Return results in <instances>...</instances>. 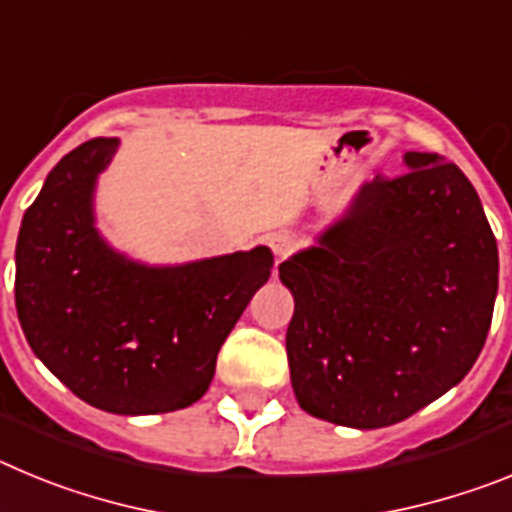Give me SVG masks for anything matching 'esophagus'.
Returning a JSON list of instances; mask_svg holds the SVG:
<instances>
[{"label": "esophagus", "instance_id": "esophagus-1", "mask_svg": "<svg viewBox=\"0 0 512 512\" xmlns=\"http://www.w3.org/2000/svg\"><path fill=\"white\" fill-rule=\"evenodd\" d=\"M269 246L277 259H287V256H292V253H295L297 238L292 233H274V235H269Z\"/></svg>", "mask_w": 512, "mask_h": 512}]
</instances>
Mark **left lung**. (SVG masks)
I'll list each match as a JSON object with an SVG mask.
<instances>
[{
	"instance_id": "1",
	"label": "left lung",
	"mask_w": 512,
	"mask_h": 512,
	"mask_svg": "<svg viewBox=\"0 0 512 512\" xmlns=\"http://www.w3.org/2000/svg\"><path fill=\"white\" fill-rule=\"evenodd\" d=\"M364 184L343 220L279 264L295 297L300 408L348 428L400 423L467 377L497 295V243L464 171L436 153Z\"/></svg>"
}]
</instances>
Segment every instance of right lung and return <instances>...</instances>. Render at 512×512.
<instances>
[{
  "label": "right lung",
  "mask_w": 512,
  "mask_h": 512,
  "mask_svg": "<svg viewBox=\"0 0 512 512\" xmlns=\"http://www.w3.org/2000/svg\"><path fill=\"white\" fill-rule=\"evenodd\" d=\"M117 138L81 143L53 166L25 210L15 305L25 338L76 397L117 415L200 400L217 351L269 279L266 246L174 269L110 251L94 230L92 189Z\"/></svg>",
  "instance_id": "right-lung-1"
}]
</instances>
